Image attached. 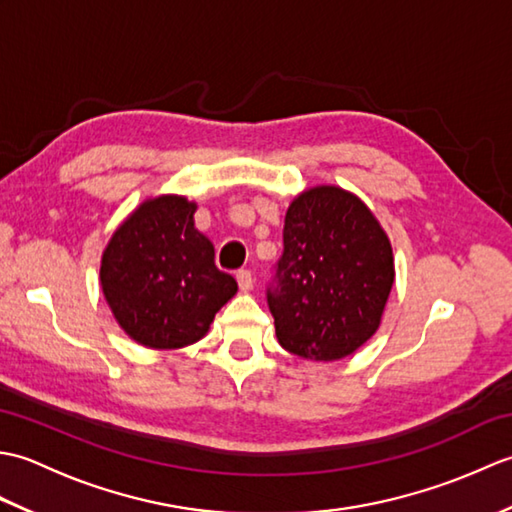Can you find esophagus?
I'll return each mask as SVG.
<instances>
[{
    "instance_id": "34e87169",
    "label": "esophagus",
    "mask_w": 512,
    "mask_h": 512,
    "mask_svg": "<svg viewBox=\"0 0 512 512\" xmlns=\"http://www.w3.org/2000/svg\"><path fill=\"white\" fill-rule=\"evenodd\" d=\"M235 277H237V284H239V288H242V292L253 290V275H250V270H239Z\"/></svg>"
}]
</instances>
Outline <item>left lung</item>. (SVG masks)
<instances>
[{
  "label": "left lung",
  "mask_w": 512,
  "mask_h": 512,
  "mask_svg": "<svg viewBox=\"0 0 512 512\" xmlns=\"http://www.w3.org/2000/svg\"><path fill=\"white\" fill-rule=\"evenodd\" d=\"M275 277L268 306L279 345L308 361H341L380 328L394 250L358 195L319 184L288 206Z\"/></svg>",
  "instance_id": "8db88e82"
}]
</instances>
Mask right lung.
I'll return each instance as SVG.
<instances>
[{"label":"right lung","instance_id":"1","mask_svg":"<svg viewBox=\"0 0 512 512\" xmlns=\"http://www.w3.org/2000/svg\"><path fill=\"white\" fill-rule=\"evenodd\" d=\"M198 204L176 193L140 202L101 255V290L129 339L178 350L209 332L237 281L217 270L215 248L193 222Z\"/></svg>","mask_w":512,"mask_h":512}]
</instances>
